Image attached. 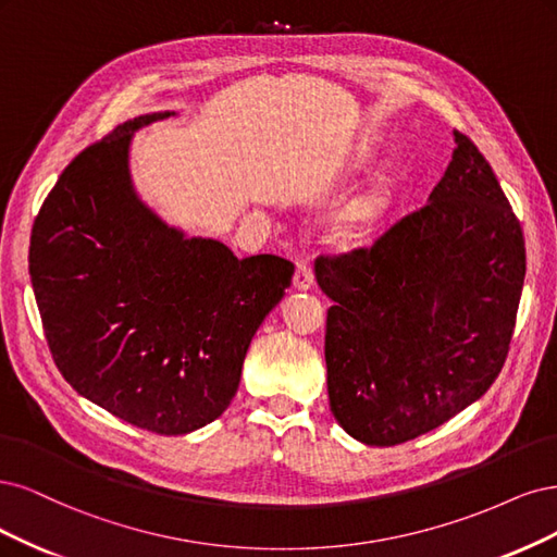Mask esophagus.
<instances>
[{
    "mask_svg": "<svg viewBox=\"0 0 557 557\" xmlns=\"http://www.w3.org/2000/svg\"><path fill=\"white\" fill-rule=\"evenodd\" d=\"M314 284V273H312V265L298 261L296 263V273H294V286L298 292H308L310 286Z\"/></svg>",
    "mask_w": 557,
    "mask_h": 557,
    "instance_id": "esophagus-1",
    "label": "esophagus"
}]
</instances>
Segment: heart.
I'll return each mask as SVG.
<instances>
[{"instance_id":"1","label":"heart","mask_w":557,"mask_h":557,"mask_svg":"<svg viewBox=\"0 0 557 557\" xmlns=\"http://www.w3.org/2000/svg\"><path fill=\"white\" fill-rule=\"evenodd\" d=\"M380 206H382V201L380 199H368V201H363L361 206H358V212H356V218L361 220V222H366V220H370V218H374V212L380 210Z\"/></svg>"}]
</instances>
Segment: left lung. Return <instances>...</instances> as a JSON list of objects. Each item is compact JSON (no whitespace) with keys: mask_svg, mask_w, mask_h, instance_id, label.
Listing matches in <instances>:
<instances>
[{"mask_svg":"<svg viewBox=\"0 0 557 557\" xmlns=\"http://www.w3.org/2000/svg\"><path fill=\"white\" fill-rule=\"evenodd\" d=\"M430 199L370 245L321 255L333 417L396 446L454 419L507 361L525 238L491 164L462 132Z\"/></svg>","mask_w":557,"mask_h":557,"instance_id":"1","label":"left lung"}]
</instances>
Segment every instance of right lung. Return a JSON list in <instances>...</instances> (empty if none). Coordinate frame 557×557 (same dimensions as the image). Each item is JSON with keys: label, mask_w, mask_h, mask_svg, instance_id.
Segmentation results:
<instances>
[{"label": "right lung", "mask_w": 557, "mask_h": 557, "mask_svg": "<svg viewBox=\"0 0 557 557\" xmlns=\"http://www.w3.org/2000/svg\"><path fill=\"white\" fill-rule=\"evenodd\" d=\"M120 124L71 159L34 220L29 275L46 343L81 396L157 435H185L236 396L249 343L294 263L183 238L129 183Z\"/></svg>", "instance_id": "1"}]
</instances>
